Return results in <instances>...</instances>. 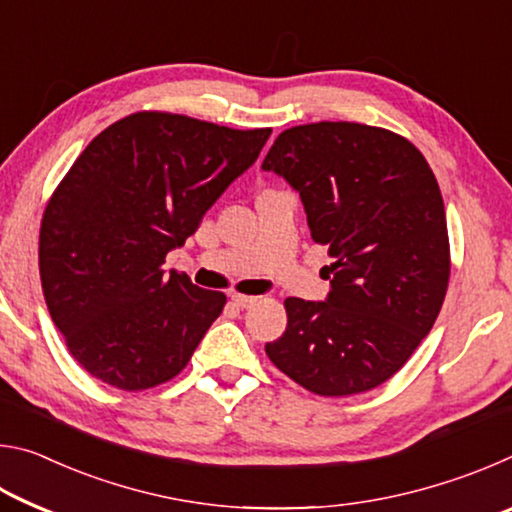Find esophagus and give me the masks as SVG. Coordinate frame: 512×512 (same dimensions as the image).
Wrapping results in <instances>:
<instances>
[{
    "label": "esophagus",
    "instance_id": "esophagus-1",
    "mask_svg": "<svg viewBox=\"0 0 512 512\" xmlns=\"http://www.w3.org/2000/svg\"><path fill=\"white\" fill-rule=\"evenodd\" d=\"M232 302L241 309H250L257 302L255 296H244V293H232Z\"/></svg>",
    "mask_w": 512,
    "mask_h": 512
}]
</instances>
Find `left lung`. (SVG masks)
Masks as SVG:
<instances>
[{
  "mask_svg": "<svg viewBox=\"0 0 512 512\" xmlns=\"http://www.w3.org/2000/svg\"><path fill=\"white\" fill-rule=\"evenodd\" d=\"M262 169L300 192L311 239L334 259L327 302L284 300L287 332L268 359L316 395L372 391L443 307L452 259L438 180L406 137L354 121L287 128Z\"/></svg>",
  "mask_w": 512,
  "mask_h": 512,
  "instance_id": "1",
  "label": "left lung"
}]
</instances>
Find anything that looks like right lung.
Returning a JSON list of instances; mask_svg holds the SVG:
<instances>
[{
  "label": "right lung",
  "instance_id": "add662e5",
  "mask_svg": "<svg viewBox=\"0 0 512 512\" xmlns=\"http://www.w3.org/2000/svg\"><path fill=\"white\" fill-rule=\"evenodd\" d=\"M271 128L142 110L110 124L69 167L40 223V280L72 357L119 391L183 370L225 293L164 273V257L257 160Z\"/></svg>",
  "mask_w": 512,
  "mask_h": 512
}]
</instances>
